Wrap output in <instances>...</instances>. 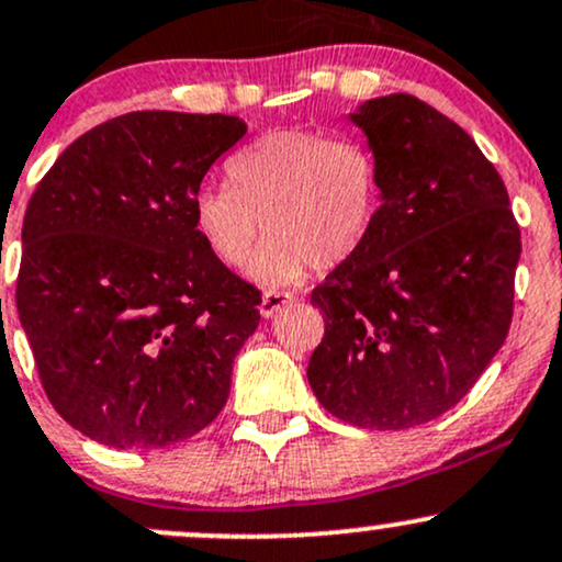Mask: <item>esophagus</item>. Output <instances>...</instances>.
Returning a JSON list of instances; mask_svg holds the SVG:
<instances>
[{"label":"esophagus","instance_id":"34e87169","mask_svg":"<svg viewBox=\"0 0 562 562\" xmlns=\"http://www.w3.org/2000/svg\"><path fill=\"white\" fill-rule=\"evenodd\" d=\"M293 295L291 293H280V291H269L261 295V304H258V312H261V317H274L277 312L282 310L285 304H291Z\"/></svg>","mask_w":562,"mask_h":562}]
</instances>
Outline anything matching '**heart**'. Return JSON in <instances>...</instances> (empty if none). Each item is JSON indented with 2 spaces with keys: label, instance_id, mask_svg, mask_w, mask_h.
Returning a JSON list of instances; mask_svg holds the SVG:
<instances>
[{
  "label": "heart",
  "instance_id": "1",
  "mask_svg": "<svg viewBox=\"0 0 562 562\" xmlns=\"http://www.w3.org/2000/svg\"><path fill=\"white\" fill-rule=\"evenodd\" d=\"M226 176L229 187L196 191L194 226L226 267H243L263 229L267 239L248 267L263 288L344 263L379 215V159L360 140L274 131L234 154Z\"/></svg>",
  "mask_w": 562,
  "mask_h": 562
}]
</instances>
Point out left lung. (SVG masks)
Segmentation results:
<instances>
[{
  "instance_id": "1",
  "label": "left lung",
  "mask_w": 562,
  "mask_h": 562,
  "mask_svg": "<svg viewBox=\"0 0 562 562\" xmlns=\"http://www.w3.org/2000/svg\"><path fill=\"white\" fill-rule=\"evenodd\" d=\"M381 170V205L355 256L312 291L325 319L306 379L362 429L451 411L502 349L520 229L477 144L408 92L349 111Z\"/></svg>"
}]
</instances>
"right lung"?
<instances>
[{
	"mask_svg": "<svg viewBox=\"0 0 562 562\" xmlns=\"http://www.w3.org/2000/svg\"><path fill=\"white\" fill-rule=\"evenodd\" d=\"M239 116L133 111L55 159L26 207L18 317L53 408L111 448H162L226 405L261 293L207 250L202 178Z\"/></svg>",
	"mask_w": 562,
	"mask_h": 562,
	"instance_id": "1",
	"label": "right lung"
}]
</instances>
